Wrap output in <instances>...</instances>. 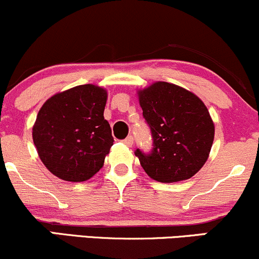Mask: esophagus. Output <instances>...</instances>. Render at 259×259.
<instances>
[{
	"mask_svg": "<svg viewBox=\"0 0 259 259\" xmlns=\"http://www.w3.org/2000/svg\"><path fill=\"white\" fill-rule=\"evenodd\" d=\"M123 143L126 145H128V147H132V144H133V137H132V136H128V137L124 139Z\"/></svg>",
	"mask_w": 259,
	"mask_h": 259,
	"instance_id": "34e87169",
	"label": "esophagus"
}]
</instances>
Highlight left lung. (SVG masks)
I'll list each match as a JSON object with an SVG mask.
<instances>
[{
	"label": "left lung",
	"instance_id": "8db88e82",
	"mask_svg": "<svg viewBox=\"0 0 259 259\" xmlns=\"http://www.w3.org/2000/svg\"><path fill=\"white\" fill-rule=\"evenodd\" d=\"M138 98L153 138L152 152H135L142 167L165 184L191 179L213 145L214 123L207 106L193 93L166 82L139 91Z\"/></svg>",
	"mask_w": 259,
	"mask_h": 259
}]
</instances>
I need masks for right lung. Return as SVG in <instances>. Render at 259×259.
I'll return each mask as SVG.
<instances>
[{
  "instance_id": "obj_1",
  "label": "right lung",
  "mask_w": 259,
  "mask_h": 259,
  "mask_svg": "<svg viewBox=\"0 0 259 259\" xmlns=\"http://www.w3.org/2000/svg\"><path fill=\"white\" fill-rule=\"evenodd\" d=\"M107 93L84 84L45 101L33 126V141L48 170L61 180L87 181L103 167L114 144L104 118Z\"/></svg>"
}]
</instances>
